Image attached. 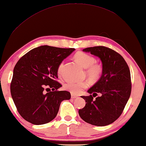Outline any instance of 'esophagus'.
Listing matches in <instances>:
<instances>
[{
  "instance_id": "1",
  "label": "esophagus",
  "mask_w": 146,
  "mask_h": 146,
  "mask_svg": "<svg viewBox=\"0 0 146 146\" xmlns=\"http://www.w3.org/2000/svg\"><path fill=\"white\" fill-rule=\"evenodd\" d=\"M71 98H72V99H75V98H77V96H76L75 94H71Z\"/></svg>"
}]
</instances>
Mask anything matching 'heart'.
I'll list each match as a JSON object with an SVG mask.
<instances>
[{"instance_id":"obj_1","label":"heart","mask_w":146,"mask_h":146,"mask_svg":"<svg viewBox=\"0 0 146 146\" xmlns=\"http://www.w3.org/2000/svg\"><path fill=\"white\" fill-rule=\"evenodd\" d=\"M74 60L83 68L86 69V74L92 81H98L102 76L103 66L100 64L95 63L96 59L92 55L83 52H77L74 56ZM64 63L61 62L57 69V74L61 75ZM89 86L88 81L69 82L65 85V90L75 94L80 93Z\"/></svg>"}]
</instances>
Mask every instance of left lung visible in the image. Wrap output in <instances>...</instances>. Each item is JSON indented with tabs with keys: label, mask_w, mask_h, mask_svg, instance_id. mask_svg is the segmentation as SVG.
Segmentation results:
<instances>
[{
	"label": "left lung",
	"mask_w": 146,
	"mask_h": 146,
	"mask_svg": "<svg viewBox=\"0 0 146 146\" xmlns=\"http://www.w3.org/2000/svg\"><path fill=\"white\" fill-rule=\"evenodd\" d=\"M98 56L102 60L103 72L101 78L88 91L84 108L79 114L86 122L96 126H105L117 120L131 93V78L129 66L118 53L103 46L89 47L82 50ZM99 94L100 96L94 100Z\"/></svg>",
	"instance_id": "left-lung-1"
}]
</instances>
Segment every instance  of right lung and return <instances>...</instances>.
<instances>
[{
    "label": "right lung",
    "instance_id": "add662e5",
    "mask_svg": "<svg viewBox=\"0 0 146 146\" xmlns=\"http://www.w3.org/2000/svg\"><path fill=\"white\" fill-rule=\"evenodd\" d=\"M74 50L40 46L17 62L11 93L17 111L25 120L34 125L48 123L56 117L62 101L70 99L69 92L57 90L62 85L56 79L59 64ZM45 87L52 88V91L45 93Z\"/></svg>",
    "mask_w": 146,
    "mask_h": 146
}]
</instances>
